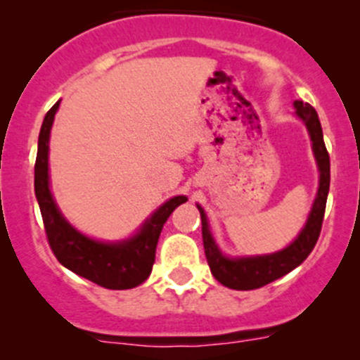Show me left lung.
Instances as JSON below:
<instances>
[{
    "label": "left lung",
    "instance_id": "1",
    "mask_svg": "<svg viewBox=\"0 0 360 360\" xmlns=\"http://www.w3.org/2000/svg\"><path fill=\"white\" fill-rule=\"evenodd\" d=\"M294 108H296V115L303 120L308 134H310L311 150H314L319 172H321L317 197H315L314 205H311L307 224L300 231L296 240L285 249L274 254L249 257H226L216 245L212 235H210L205 212H203L200 205H197L202 217V238L207 263H209L214 278L230 289L250 291V289H259L263 285L270 284V282L277 281V278L284 277L285 274H289L307 259L308 254L314 250L315 244H317L319 235H321L326 202H328L329 193V181H331V163H329V153L326 150L317 111L308 103H303V101H294Z\"/></svg>",
    "mask_w": 360,
    "mask_h": 360
}]
</instances>
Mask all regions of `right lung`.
I'll return each mask as SVG.
<instances>
[{"mask_svg": "<svg viewBox=\"0 0 360 360\" xmlns=\"http://www.w3.org/2000/svg\"><path fill=\"white\" fill-rule=\"evenodd\" d=\"M59 104L60 101L53 104L43 120L34 163V193L50 248L60 264L101 288L118 291L137 288L150 277L163 224L174 209L188 198L179 195L167 200L144 221L134 237L122 242L94 240L75 230L53 202L49 183V139Z\"/></svg>", "mask_w": 360, "mask_h": 360, "instance_id": "add662e5", "label": "right lung"}]
</instances>
